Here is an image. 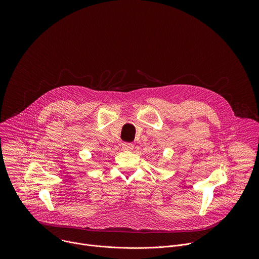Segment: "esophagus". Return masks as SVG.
<instances>
[{"label":"esophagus","mask_w":259,"mask_h":259,"mask_svg":"<svg viewBox=\"0 0 259 259\" xmlns=\"http://www.w3.org/2000/svg\"><path fill=\"white\" fill-rule=\"evenodd\" d=\"M122 146H123V150H125V151H132L134 149L133 143H130V142H125V143H123Z\"/></svg>","instance_id":"1"}]
</instances>
